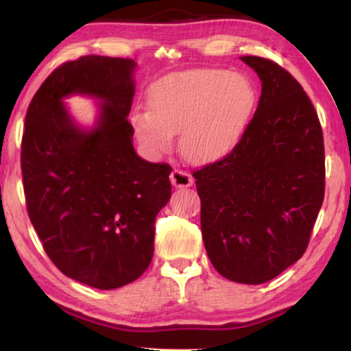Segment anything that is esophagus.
I'll return each instance as SVG.
<instances>
[{"mask_svg":"<svg viewBox=\"0 0 351 351\" xmlns=\"http://www.w3.org/2000/svg\"><path fill=\"white\" fill-rule=\"evenodd\" d=\"M170 181L171 184H173L175 187H190L193 184V178L190 173H187V171H184L181 169H175L173 171H171L170 175Z\"/></svg>","mask_w":351,"mask_h":351,"instance_id":"1","label":"esophagus"}]
</instances>
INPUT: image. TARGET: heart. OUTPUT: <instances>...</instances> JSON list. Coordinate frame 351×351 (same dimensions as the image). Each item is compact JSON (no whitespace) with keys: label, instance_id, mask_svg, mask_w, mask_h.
Instances as JSON below:
<instances>
[{"label":"heart","instance_id":"b5f03b06","mask_svg":"<svg viewBox=\"0 0 351 351\" xmlns=\"http://www.w3.org/2000/svg\"><path fill=\"white\" fill-rule=\"evenodd\" d=\"M255 105L252 83L226 69H192L165 77L148 94L150 111L133 114L136 136L153 154L180 147L187 161L215 162L245 134Z\"/></svg>","mask_w":351,"mask_h":351}]
</instances>
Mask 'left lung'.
<instances>
[{
  "label": "left lung",
  "instance_id": "obj_1",
  "mask_svg": "<svg viewBox=\"0 0 351 351\" xmlns=\"http://www.w3.org/2000/svg\"><path fill=\"white\" fill-rule=\"evenodd\" d=\"M240 58L261 80L258 106L239 145L193 178L213 268L232 282L260 285L306 251L324 203L325 148L300 83L268 58Z\"/></svg>",
  "mask_w": 351,
  "mask_h": 351
}]
</instances>
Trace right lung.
I'll list each match as a JSON object with an SVG mask.
<instances>
[{
	"mask_svg": "<svg viewBox=\"0 0 351 351\" xmlns=\"http://www.w3.org/2000/svg\"><path fill=\"white\" fill-rule=\"evenodd\" d=\"M130 58L86 56L56 68L26 112L21 171L26 207L43 249L64 276L114 289L144 274L154 219L171 195L165 162L133 147ZM103 100L98 125H73L61 102L71 93Z\"/></svg>",
	"mask_w": 351,
	"mask_h": 351,
	"instance_id": "add662e5",
	"label": "right lung"
}]
</instances>
